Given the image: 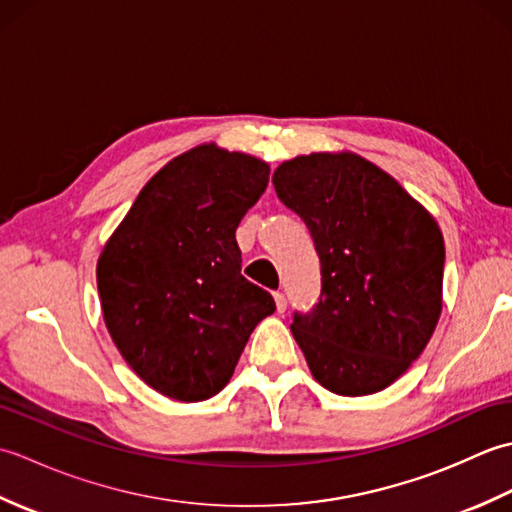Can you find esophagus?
<instances>
[{
  "mask_svg": "<svg viewBox=\"0 0 512 512\" xmlns=\"http://www.w3.org/2000/svg\"><path fill=\"white\" fill-rule=\"evenodd\" d=\"M275 303H277V312H286L288 301H286L284 292H275Z\"/></svg>",
  "mask_w": 512,
  "mask_h": 512,
  "instance_id": "34e87169",
  "label": "esophagus"
}]
</instances>
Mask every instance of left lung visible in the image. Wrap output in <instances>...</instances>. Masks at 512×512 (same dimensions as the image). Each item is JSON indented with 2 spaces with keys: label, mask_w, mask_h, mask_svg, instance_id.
Listing matches in <instances>:
<instances>
[{
  "label": "left lung",
  "mask_w": 512,
  "mask_h": 512,
  "mask_svg": "<svg viewBox=\"0 0 512 512\" xmlns=\"http://www.w3.org/2000/svg\"><path fill=\"white\" fill-rule=\"evenodd\" d=\"M273 184L321 259V295L290 325L310 372L339 396L376 394L407 372L436 330L440 228L389 173L354 154L288 160Z\"/></svg>",
  "instance_id": "8db88e82"
}]
</instances>
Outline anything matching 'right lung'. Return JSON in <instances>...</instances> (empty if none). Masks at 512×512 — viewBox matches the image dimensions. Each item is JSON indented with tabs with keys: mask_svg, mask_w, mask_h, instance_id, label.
Returning a JSON list of instances; mask_svg holds the SVG:
<instances>
[{
	"mask_svg": "<svg viewBox=\"0 0 512 512\" xmlns=\"http://www.w3.org/2000/svg\"><path fill=\"white\" fill-rule=\"evenodd\" d=\"M270 167L213 145L173 158L105 244L96 281L129 367L162 396L198 402L231 380L250 332L275 312L242 277L235 231Z\"/></svg>",
	"mask_w": 512,
	"mask_h": 512,
	"instance_id": "add662e5",
	"label": "right lung"
}]
</instances>
